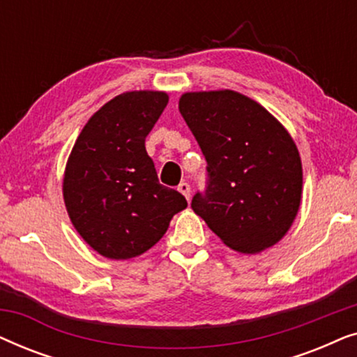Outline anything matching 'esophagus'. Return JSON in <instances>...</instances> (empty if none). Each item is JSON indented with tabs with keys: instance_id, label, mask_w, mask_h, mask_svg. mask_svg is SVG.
<instances>
[{
	"instance_id": "1",
	"label": "esophagus",
	"mask_w": 357,
	"mask_h": 357,
	"mask_svg": "<svg viewBox=\"0 0 357 357\" xmlns=\"http://www.w3.org/2000/svg\"><path fill=\"white\" fill-rule=\"evenodd\" d=\"M178 192L182 193L185 198L190 199V192H192V188H190V185L187 182H182L178 185Z\"/></svg>"
}]
</instances>
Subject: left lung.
Wrapping results in <instances>:
<instances>
[{
	"mask_svg": "<svg viewBox=\"0 0 357 357\" xmlns=\"http://www.w3.org/2000/svg\"><path fill=\"white\" fill-rule=\"evenodd\" d=\"M178 110L208 162L193 211L227 247L258 253L289 231L302 198V164L291 135L236 91L187 92Z\"/></svg>",
	"mask_w": 357,
	"mask_h": 357,
	"instance_id": "8db88e82",
	"label": "left lung"
}]
</instances>
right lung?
Segmentation results:
<instances>
[{
  "label": "right lung",
  "mask_w": 357,
  "mask_h": 357,
  "mask_svg": "<svg viewBox=\"0 0 357 357\" xmlns=\"http://www.w3.org/2000/svg\"><path fill=\"white\" fill-rule=\"evenodd\" d=\"M169 96L133 91L96 112L77 136L63 178L73 226L102 257L128 260L155 245L174 214L187 208L159 183L144 141Z\"/></svg>",
  "instance_id": "obj_1"
}]
</instances>
